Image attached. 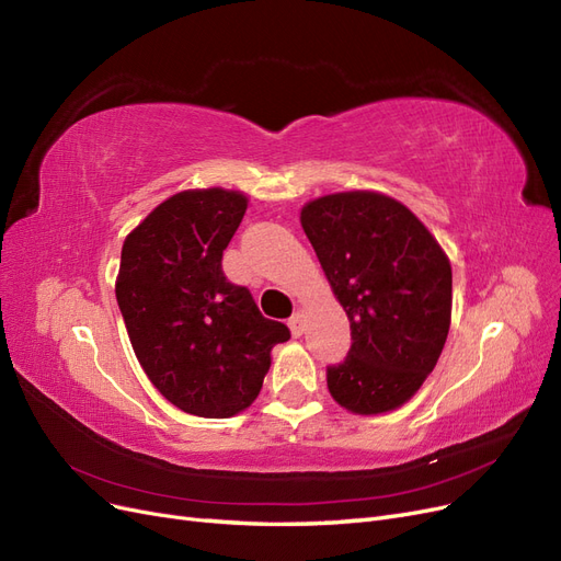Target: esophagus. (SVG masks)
<instances>
[{"instance_id": "34e87169", "label": "esophagus", "mask_w": 561, "mask_h": 561, "mask_svg": "<svg viewBox=\"0 0 561 561\" xmlns=\"http://www.w3.org/2000/svg\"><path fill=\"white\" fill-rule=\"evenodd\" d=\"M288 328H290V334H294V336H302V332H305V313L296 311L294 316H290Z\"/></svg>"}]
</instances>
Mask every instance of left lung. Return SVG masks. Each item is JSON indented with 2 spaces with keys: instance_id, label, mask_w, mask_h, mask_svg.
Here are the masks:
<instances>
[{
  "instance_id": "left-lung-1",
  "label": "left lung",
  "mask_w": 561,
  "mask_h": 561,
  "mask_svg": "<svg viewBox=\"0 0 561 561\" xmlns=\"http://www.w3.org/2000/svg\"><path fill=\"white\" fill-rule=\"evenodd\" d=\"M300 225L351 321L346 359L328 367L332 399L382 415L417 394L451 323V263L420 217L374 190L325 194Z\"/></svg>"
}]
</instances>
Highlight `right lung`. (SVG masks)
I'll list each match as a JSON object with an SVG mask.
<instances>
[{"mask_svg":"<svg viewBox=\"0 0 561 561\" xmlns=\"http://www.w3.org/2000/svg\"><path fill=\"white\" fill-rule=\"evenodd\" d=\"M245 210L242 192L183 190L146 215L121 250L116 302L133 351L158 392L197 417L250 408L273 346L290 336L225 277L222 252Z\"/></svg>","mask_w":561,"mask_h":561,"instance_id":"add662e5","label":"right lung"}]
</instances>
